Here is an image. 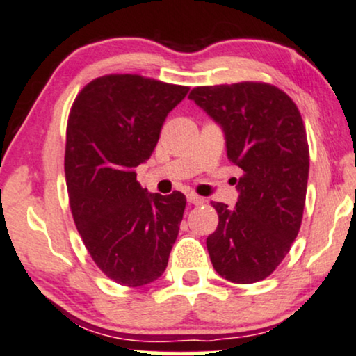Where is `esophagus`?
Returning a JSON list of instances; mask_svg holds the SVG:
<instances>
[{"mask_svg":"<svg viewBox=\"0 0 356 356\" xmlns=\"http://www.w3.org/2000/svg\"><path fill=\"white\" fill-rule=\"evenodd\" d=\"M187 202H188V204H193V205H202L205 202V199H204V197L197 195V193H188Z\"/></svg>","mask_w":356,"mask_h":356,"instance_id":"esophagus-1","label":"esophagus"}]
</instances>
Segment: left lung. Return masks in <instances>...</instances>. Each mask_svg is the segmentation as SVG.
<instances>
[{
  "mask_svg": "<svg viewBox=\"0 0 356 356\" xmlns=\"http://www.w3.org/2000/svg\"><path fill=\"white\" fill-rule=\"evenodd\" d=\"M223 129L228 161L241 169L238 202H211L218 227L207 238L211 264L236 284L263 281L289 253L302 222L309 146L302 116L263 82L197 87L188 95Z\"/></svg>",
  "mask_w": 356,
  "mask_h": 356,
  "instance_id": "obj_1",
  "label": "left lung"
}]
</instances>
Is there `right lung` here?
Returning <instances> with one entry per match:
<instances>
[{"label":"right lung","instance_id":"add662e5","mask_svg":"<svg viewBox=\"0 0 356 356\" xmlns=\"http://www.w3.org/2000/svg\"><path fill=\"white\" fill-rule=\"evenodd\" d=\"M187 92L115 74L92 80L72 105L65 145L70 210L92 259L121 286L163 276L179 235L186 195L149 193L134 169L149 159L165 116Z\"/></svg>","mask_w":356,"mask_h":356}]
</instances>
